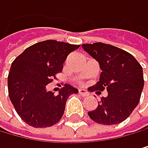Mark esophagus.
I'll return each instance as SVG.
<instances>
[{"label":"esophagus","mask_w":148,"mask_h":148,"mask_svg":"<svg viewBox=\"0 0 148 148\" xmlns=\"http://www.w3.org/2000/svg\"><path fill=\"white\" fill-rule=\"evenodd\" d=\"M79 93L80 95H82V96H87L88 95V92L86 90H84V89H80V90H79Z\"/></svg>","instance_id":"34e87169"}]
</instances>
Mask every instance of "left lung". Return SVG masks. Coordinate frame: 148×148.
Returning <instances> with one entry per match:
<instances>
[{"instance_id":"left-lung-1","label":"left lung","mask_w":148,"mask_h":148,"mask_svg":"<svg viewBox=\"0 0 148 148\" xmlns=\"http://www.w3.org/2000/svg\"><path fill=\"white\" fill-rule=\"evenodd\" d=\"M82 48L99 63V82L91 91H108L97 108L89 111L93 121L104 125L121 123L137 106L144 88L143 69L131 53L102 42L82 44Z\"/></svg>"}]
</instances>
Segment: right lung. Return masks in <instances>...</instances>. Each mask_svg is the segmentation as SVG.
Wrapping results in <instances>:
<instances>
[{
	"instance_id": "1",
	"label": "right lung",
	"mask_w": 148,
	"mask_h": 148,
	"mask_svg": "<svg viewBox=\"0 0 148 148\" xmlns=\"http://www.w3.org/2000/svg\"><path fill=\"white\" fill-rule=\"evenodd\" d=\"M79 45L48 40L27 47L14 60L8 75V92L14 109L24 121L35 128L56 124L66 100L78 89L66 84L57 95L46 90L71 52Z\"/></svg>"
}]
</instances>
